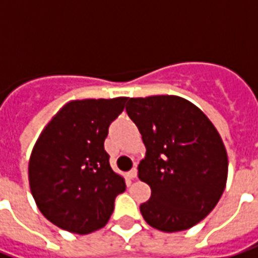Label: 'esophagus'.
<instances>
[{
  "mask_svg": "<svg viewBox=\"0 0 258 258\" xmlns=\"http://www.w3.org/2000/svg\"><path fill=\"white\" fill-rule=\"evenodd\" d=\"M127 175H128L130 179H135V178L138 176V169H137V167H134V169L130 170V171L127 172Z\"/></svg>",
  "mask_w": 258,
  "mask_h": 258,
  "instance_id": "obj_1",
  "label": "esophagus"
}]
</instances>
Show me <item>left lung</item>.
<instances>
[{
	"mask_svg": "<svg viewBox=\"0 0 258 258\" xmlns=\"http://www.w3.org/2000/svg\"><path fill=\"white\" fill-rule=\"evenodd\" d=\"M125 111L147 150L138 166L139 179L151 187L142 216L162 232L191 228L225 190L228 155L220 134L200 108L178 96L133 97Z\"/></svg>",
	"mask_w": 258,
	"mask_h": 258,
	"instance_id": "1",
	"label": "left lung"
}]
</instances>
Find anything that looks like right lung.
<instances>
[{
  "label": "right lung",
  "instance_id": "right-lung-1",
  "mask_svg": "<svg viewBox=\"0 0 258 258\" xmlns=\"http://www.w3.org/2000/svg\"><path fill=\"white\" fill-rule=\"evenodd\" d=\"M127 97L86 99L64 105L36 142L29 161L30 191L46 220L78 234L101 229L124 179L104 150L108 127Z\"/></svg>",
  "mask_w": 258,
  "mask_h": 258
}]
</instances>
